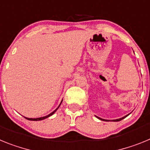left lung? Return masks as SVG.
Returning a JSON list of instances; mask_svg holds the SVG:
<instances>
[{"label": "left lung", "instance_id": "8db88e82", "mask_svg": "<svg viewBox=\"0 0 150 150\" xmlns=\"http://www.w3.org/2000/svg\"><path fill=\"white\" fill-rule=\"evenodd\" d=\"M127 116H124V117H122V118H121V119H118V120H114V121H116V122H117V121H120V120H123V119H125V118ZM97 117H98V116H97ZM99 119V120H104H104H102V119H100V118H99V117H98Z\"/></svg>", "mask_w": 150, "mask_h": 150}]
</instances>
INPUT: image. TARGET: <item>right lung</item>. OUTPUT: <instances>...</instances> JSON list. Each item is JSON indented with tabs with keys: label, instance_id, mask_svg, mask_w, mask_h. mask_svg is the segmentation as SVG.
Masks as SVG:
<instances>
[{
	"label": "right lung",
	"instance_id": "add662e5",
	"mask_svg": "<svg viewBox=\"0 0 150 150\" xmlns=\"http://www.w3.org/2000/svg\"><path fill=\"white\" fill-rule=\"evenodd\" d=\"M62 102H61V104H62ZM61 104H60V105H61ZM60 105H59V106H60ZM59 107H58V108H59ZM58 108H57L56 110H54L52 112H51L50 114L47 115V116H43V117L37 118V119H32V118H26V117H25V119H27V120H30V121H39V120H44V119H46V118H48L49 116H52V115L53 114V113H55V112L57 110H58Z\"/></svg>",
	"mask_w": 150,
	"mask_h": 150
}]
</instances>
